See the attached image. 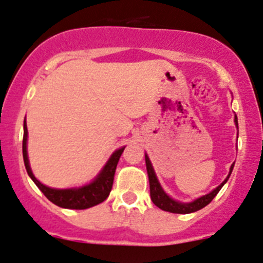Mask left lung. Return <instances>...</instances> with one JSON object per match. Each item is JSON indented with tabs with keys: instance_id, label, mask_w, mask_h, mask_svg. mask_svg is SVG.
<instances>
[{
	"instance_id": "8db88e82",
	"label": "left lung",
	"mask_w": 263,
	"mask_h": 263,
	"mask_svg": "<svg viewBox=\"0 0 263 263\" xmlns=\"http://www.w3.org/2000/svg\"><path fill=\"white\" fill-rule=\"evenodd\" d=\"M234 121H235V124L238 126L237 116H235ZM145 161H146L148 182H150V196H151V200H153L154 205L158 206V208L161 209V210L169 211V213H173V214L195 213V211L201 210L202 208L208 206L209 203H210L211 201L214 200L215 196L219 193V191L221 190L222 185H224L225 183H227L228 179H229L230 174H232V171H233V166H234V164H233L232 168H230L229 176L227 177V179H225V181L222 182L221 184L219 185V187L215 188L213 192H210L209 195H205V196H202V197L197 198V200L193 201V202H191V203H181V202H178V201L172 200V198L169 197V196L166 195V193L164 192L163 190H161L160 184H159L158 179H156L155 173H154L153 165H151V163H150V160H148L147 155H145Z\"/></svg>"
}]
</instances>
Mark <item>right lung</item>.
Masks as SVG:
<instances>
[{
	"mask_svg": "<svg viewBox=\"0 0 263 263\" xmlns=\"http://www.w3.org/2000/svg\"><path fill=\"white\" fill-rule=\"evenodd\" d=\"M26 140H28V128H26V122H24V137H23V156H24V164L28 174L33 182L38 185L39 190L44 193L47 198L53 202L54 205L60 206L63 209H73V210H84V209L92 208V206L98 205V203L103 202L107 200L109 196L110 191H112L113 179H115V173L117 164H118L119 158H121L122 153H123L124 147L117 150L103 171L100 172L99 176L97 177L94 182L90 184L84 185L81 188H71V190H54V188H49L47 185L42 184L38 179L34 177L31 173L30 165H29L28 160V153H26Z\"/></svg>",
	"mask_w": 263,
	"mask_h": 263,
	"instance_id": "1",
	"label": "right lung"
}]
</instances>
